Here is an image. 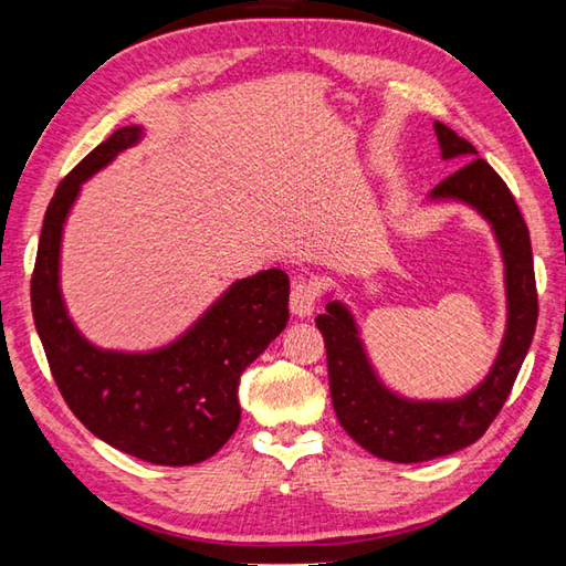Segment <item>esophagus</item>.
Returning a JSON list of instances; mask_svg holds the SVG:
<instances>
[{
	"instance_id": "obj_1",
	"label": "esophagus",
	"mask_w": 566,
	"mask_h": 566,
	"mask_svg": "<svg viewBox=\"0 0 566 566\" xmlns=\"http://www.w3.org/2000/svg\"><path fill=\"white\" fill-rule=\"evenodd\" d=\"M318 284L311 282V280H298L292 286V294H290V308L292 314L298 318H308L314 314L316 302H318Z\"/></svg>"
}]
</instances>
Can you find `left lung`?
I'll return each instance as SVG.
<instances>
[{"mask_svg": "<svg viewBox=\"0 0 566 566\" xmlns=\"http://www.w3.org/2000/svg\"><path fill=\"white\" fill-rule=\"evenodd\" d=\"M442 160L464 167L430 191L432 201H462L491 223L506 264L509 321L494 367L476 389L450 401H416L394 394L371 369L357 323L340 302H328L316 326L326 340L335 416L347 436L381 460L411 464L452 454L476 442L506 403L537 323L531 233L511 189L472 143L436 122Z\"/></svg>", "mask_w": 566, "mask_h": 566, "instance_id": "left-lung-1", "label": "left lung"}]
</instances>
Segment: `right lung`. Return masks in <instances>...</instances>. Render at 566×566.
Segmentation results:
<instances>
[{
  "instance_id": "obj_1",
  "label": "right lung",
  "mask_w": 566,
  "mask_h": 566,
  "mask_svg": "<svg viewBox=\"0 0 566 566\" xmlns=\"http://www.w3.org/2000/svg\"><path fill=\"white\" fill-rule=\"evenodd\" d=\"M124 126L99 143L48 203L31 276V308L53 379L80 423L143 462L187 467L219 452L240 423L238 384L290 321V276L262 270L233 282L187 333L150 353L92 345L60 292L63 226L82 182L138 143Z\"/></svg>"
}]
</instances>
